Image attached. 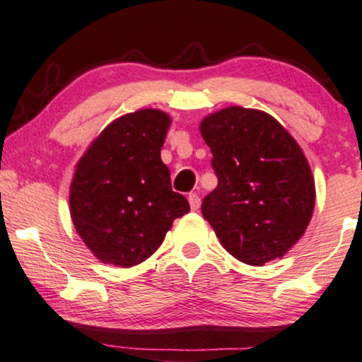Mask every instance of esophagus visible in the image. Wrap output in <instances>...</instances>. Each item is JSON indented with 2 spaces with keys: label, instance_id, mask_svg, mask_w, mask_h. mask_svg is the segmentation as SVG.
<instances>
[{
  "label": "esophagus",
  "instance_id": "1",
  "mask_svg": "<svg viewBox=\"0 0 362 362\" xmlns=\"http://www.w3.org/2000/svg\"><path fill=\"white\" fill-rule=\"evenodd\" d=\"M188 202H189L191 210H198V208H199V203H202V199H199L198 193H189Z\"/></svg>",
  "mask_w": 362,
  "mask_h": 362
}]
</instances>
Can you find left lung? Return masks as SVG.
Wrapping results in <instances>:
<instances>
[{"instance_id": "obj_1", "label": "left lung", "mask_w": 362, "mask_h": 362, "mask_svg": "<svg viewBox=\"0 0 362 362\" xmlns=\"http://www.w3.org/2000/svg\"><path fill=\"white\" fill-rule=\"evenodd\" d=\"M218 185L202 214L227 252L250 266L283 257L307 230L315 181L296 140L261 110L228 106L199 125Z\"/></svg>"}]
</instances>
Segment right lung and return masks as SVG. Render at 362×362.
Returning a JSON list of instances; mask_svg holds the SVG:
<instances>
[{
	"mask_svg": "<svg viewBox=\"0 0 362 362\" xmlns=\"http://www.w3.org/2000/svg\"><path fill=\"white\" fill-rule=\"evenodd\" d=\"M171 118L139 110L110 123L81 157L71 182L72 223L105 264L130 267L151 257L189 203L171 188L160 160Z\"/></svg>",
	"mask_w": 362,
	"mask_h": 362,
	"instance_id": "obj_1",
	"label": "right lung"
}]
</instances>
